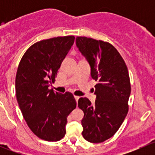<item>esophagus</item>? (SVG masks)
Listing matches in <instances>:
<instances>
[{"label": "esophagus", "mask_w": 155, "mask_h": 155, "mask_svg": "<svg viewBox=\"0 0 155 155\" xmlns=\"http://www.w3.org/2000/svg\"><path fill=\"white\" fill-rule=\"evenodd\" d=\"M74 97H75V100H76V102H78V101H79V96H74Z\"/></svg>", "instance_id": "esophagus-1"}]
</instances>
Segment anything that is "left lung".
<instances>
[{"mask_svg":"<svg viewBox=\"0 0 155 155\" xmlns=\"http://www.w3.org/2000/svg\"><path fill=\"white\" fill-rule=\"evenodd\" d=\"M76 44L91 67V76L97 81L91 104L81 97L78 107L84 112L82 120L85 140L99 143L112 137L128 112L130 83L124 59L110 43L85 37H77Z\"/></svg>","mask_w":155,"mask_h":155,"instance_id":"left-lung-1","label":"left lung"}]
</instances>
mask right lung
<instances>
[{
	"label": "right lung",
	"mask_w": 155,
	"mask_h": 155,
	"mask_svg": "<svg viewBox=\"0 0 155 155\" xmlns=\"http://www.w3.org/2000/svg\"><path fill=\"white\" fill-rule=\"evenodd\" d=\"M74 40L73 36H66L34 43L17 70L15 93L21 113L31 131L46 141H58L64 137L67 118L76 107L71 93L48 89Z\"/></svg>",
	"instance_id": "right-lung-1"
}]
</instances>
